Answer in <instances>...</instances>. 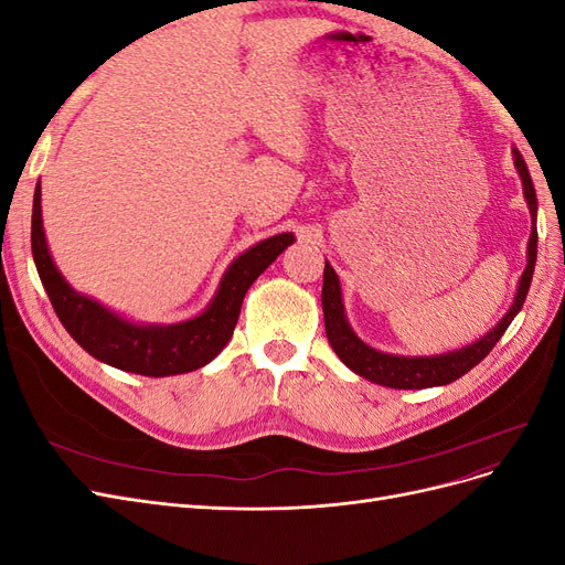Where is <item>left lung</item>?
<instances>
[{
    "label": "left lung",
    "mask_w": 565,
    "mask_h": 565,
    "mask_svg": "<svg viewBox=\"0 0 565 565\" xmlns=\"http://www.w3.org/2000/svg\"><path fill=\"white\" fill-rule=\"evenodd\" d=\"M516 158V169L523 181V191L530 214H533V233H530V243H527V266L521 276L519 282V292L514 299V306H511L509 313L502 318L500 324L483 337L478 339L476 344L459 349L446 355H431V358H405V355H388L370 349L363 344L361 339L353 334L349 328L347 316H344V303H341V287L337 273L332 270L330 264H324L322 273V313H324V332H328L330 347L334 353L341 358V363L351 367L355 374L361 377L391 386V388H429V386H443L459 380L461 374H467L471 367H476L483 358L492 351V347L498 344L500 337L507 332L511 320L516 318V313L523 309L525 295L530 289V280H533V270L537 262V228H535V218H537V195H535V185L533 179H530V172L525 167V160L521 158V152L514 150Z\"/></svg>",
    "instance_id": "obj_1"
}]
</instances>
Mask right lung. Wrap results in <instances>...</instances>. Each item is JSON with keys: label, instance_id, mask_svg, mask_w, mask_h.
<instances>
[{"label": "right lung", "instance_id": "1", "mask_svg": "<svg viewBox=\"0 0 565 565\" xmlns=\"http://www.w3.org/2000/svg\"><path fill=\"white\" fill-rule=\"evenodd\" d=\"M40 183L32 202V256L54 306L58 320L77 344L117 370L143 374V377H167V374L191 372L207 365L228 344L245 292L278 256L295 243L292 233L273 235L237 256L221 280L218 292L202 316L169 324V328H141L117 318L104 306L77 295L51 262L44 228Z\"/></svg>", "mask_w": 565, "mask_h": 565}]
</instances>
